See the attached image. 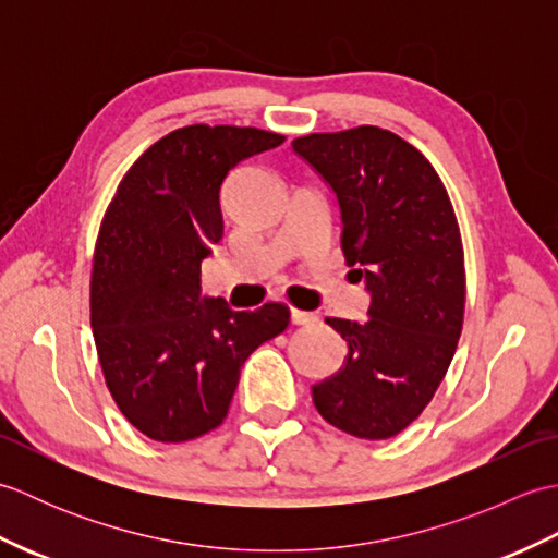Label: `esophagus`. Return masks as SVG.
Masks as SVG:
<instances>
[{"label":"esophagus","instance_id":"obj_1","mask_svg":"<svg viewBox=\"0 0 558 558\" xmlns=\"http://www.w3.org/2000/svg\"><path fill=\"white\" fill-rule=\"evenodd\" d=\"M292 324L294 326H314V324H318V316L312 314V312L292 310Z\"/></svg>","mask_w":558,"mask_h":558}]
</instances>
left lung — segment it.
<instances>
[{"mask_svg":"<svg viewBox=\"0 0 558 558\" xmlns=\"http://www.w3.org/2000/svg\"><path fill=\"white\" fill-rule=\"evenodd\" d=\"M338 198L340 246L369 292L364 324L326 318L348 342L312 386L318 414L357 438H390L429 405L465 314V258L432 162L393 132L357 126L292 141Z\"/></svg>","mask_w":558,"mask_h":558,"instance_id":"obj_1","label":"left lung"}]
</instances>
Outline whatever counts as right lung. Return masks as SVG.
<instances>
[{
  "label": "right lung",
  "mask_w": 558,
  "mask_h": 558,
  "mask_svg": "<svg viewBox=\"0 0 558 558\" xmlns=\"http://www.w3.org/2000/svg\"><path fill=\"white\" fill-rule=\"evenodd\" d=\"M282 141L254 126L174 129L129 168L105 213L93 338L117 408L153 441H192L220 426L248 354L290 324L286 304L234 312L201 294V260L222 240L225 177Z\"/></svg>",
  "instance_id": "add662e5"
}]
</instances>
